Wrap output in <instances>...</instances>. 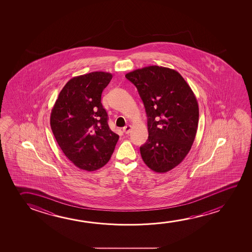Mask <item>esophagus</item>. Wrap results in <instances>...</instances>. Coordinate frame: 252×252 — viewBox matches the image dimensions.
<instances>
[{"label": "esophagus", "instance_id": "1", "mask_svg": "<svg viewBox=\"0 0 252 252\" xmlns=\"http://www.w3.org/2000/svg\"><path fill=\"white\" fill-rule=\"evenodd\" d=\"M131 126L128 125V126H125V127L123 128V131H124L126 134H129V133H130V131H131Z\"/></svg>", "mask_w": 252, "mask_h": 252}]
</instances>
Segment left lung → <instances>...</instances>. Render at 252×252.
I'll return each instance as SVG.
<instances>
[{"instance_id":"obj_1","label":"left lung","mask_w":252,"mask_h":252,"mask_svg":"<svg viewBox=\"0 0 252 252\" xmlns=\"http://www.w3.org/2000/svg\"><path fill=\"white\" fill-rule=\"evenodd\" d=\"M145 105L149 137L140 147L150 169L165 173L183 162L196 135L199 107L196 97L175 69L147 66L126 75Z\"/></svg>"}]
</instances>
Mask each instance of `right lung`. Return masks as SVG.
<instances>
[{"instance_id":"right-lung-1","label":"right lung","mask_w":252,"mask_h":252,"mask_svg":"<svg viewBox=\"0 0 252 252\" xmlns=\"http://www.w3.org/2000/svg\"><path fill=\"white\" fill-rule=\"evenodd\" d=\"M112 77L103 71L73 77L52 107L50 124L56 140L69 161L83 170L103 167L119 139L108 126L107 112L100 102Z\"/></svg>"}]
</instances>
